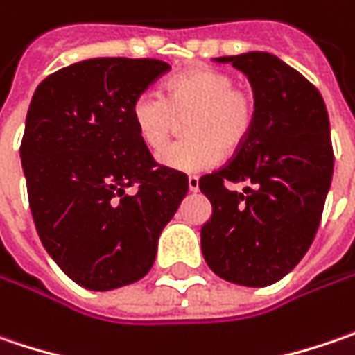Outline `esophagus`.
<instances>
[{
  "label": "esophagus",
  "mask_w": 355,
  "mask_h": 355,
  "mask_svg": "<svg viewBox=\"0 0 355 355\" xmlns=\"http://www.w3.org/2000/svg\"><path fill=\"white\" fill-rule=\"evenodd\" d=\"M189 191H191V193H196V191H198V178L196 177H189Z\"/></svg>",
  "instance_id": "obj_1"
}]
</instances>
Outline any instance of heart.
Returning a JSON list of instances; mask_svg holds the SVG:
<instances>
[{"label":"heart","mask_w":355,"mask_h":355,"mask_svg":"<svg viewBox=\"0 0 355 355\" xmlns=\"http://www.w3.org/2000/svg\"><path fill=\"white\" fill-rule=\"evenodd\" d=\"M191 116L185 130L189 139L162 148L157 162L177 173H200L214 166L224 153H236L248 139L256 121L254 95L234 85L230 73L198 67L173 77L164 97L153 91L137 95L131 121L143 145L164 147L176 130L178 118Z\"/></svg>","instance_id":"obj_1"}]
</instances>
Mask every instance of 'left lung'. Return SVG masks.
Instances as JSON below:
<instances>
[{"label": "left lung", "instance_id": "1", "mask_svg": "<svg viewBox=\"0 0 355 355\" xmlns=\"http://www.w3.org/2000/svg\"><path fill=\"white\" fill-rule=\"evenodd\" d=\"M214 61L248 77L256 121L234 159L198 180L212 205L202 256L223 280L262 288L284 278L316 236L334 173L330 119L316 87L276 55ZM230 182L247 187L230 191Z\"/></svg>", "mask_w": 355, "mask_h": 355}]
</instances>
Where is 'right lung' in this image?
<instances>
[{
	"mask_svg": "<svg viewBox=\"0 0 355 355\" xmlns=\"http://www.w3.org/2000/svg\"><path fill=\"white\" fill-rule=\"evenodd\" d=\"M171 69L159 59L95 57L33 93L21 141L29 208L45 250L73 282L115 290L155 264L189 178L153 161L131 105Z\"/></svg>",
	"mask_w": 355,
	"mask_h": 355,
	"instance_id": "add662e5",
	"label": "right lung"
}]
</instances>
